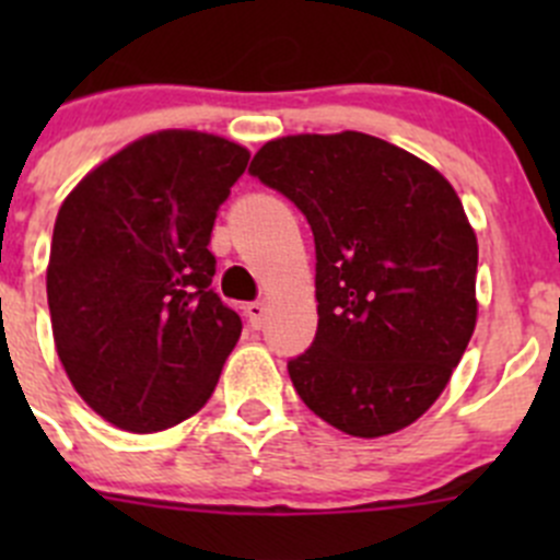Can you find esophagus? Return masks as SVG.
I'll list each match as a JSON object with an SVG mask.
<instances>
[{
    "label": "esophagus",
    "mask_w": 560,
    "mask_h": 560,
    "mask_svg": "<svg viewBox=\"0 0 560 560\" xmlns=\"http://www.w3.org/2000/svg\"><path fill=\"white\" fill-rule=\"evenodd\" d=\"M265 312H268V308H265V303H248L246 306V316H248V325L254 327V330H259V327H262V322H265Z\"/></svg>",
    "instance_id": "esophagus-1"
}]
</instances>
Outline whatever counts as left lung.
<instances>
[{
  "mask_svg": "<svg viewBox=\"0 0 560 560\" xmlns=\"http://www.w3.org/2000/svg\"><path fill=\"white\" fill-rule=\"evenodd\" d=\"M248 173L314 233L319 322L287 363L303 404L358 439L420 420L477 325V235L453 184L363 132L268 140Z\"/></svg>",
  "mask_w": 560,
  "mask_h": 560,
  "instance_id": "obj_1",
  "label": "left lung"
}]
</instances>
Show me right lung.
<instances>
[{
	"label": "right lung",
	"mask_w": 560,
	"mask_h": 560,
	"mask_svg": "<svg viewBox=\"0 0 560 560\" xmlns=\"http://www.w3.org/2000/svg\"><path fill=\"white\" fill-rule=\"evenodd\" d=\"M246 165L233 140L162 129L83 175L56 213L45 270L56 352L75 393L121 431L197 415L238 343L208 244Z\"/></svg>",
	"instance_id": "right-lung-1"
}]
</instances>
